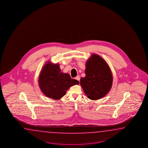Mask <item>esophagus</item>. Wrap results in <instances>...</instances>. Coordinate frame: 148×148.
Returning a JSON list of instances; mask_svg holds the SVG:
<instances>
[{
    "mask_svg": "<svg viewBox=\"0 0 148 148\" xmlns=\"http://www.w3.org/2000/svg\"><path fill=\"white\" fill-rule=\"evenodd\" d=\"M75 79H76V80H77V81H79V80H80V77H79V76H77L76 77H75Z\"/></svg>",
    "mask_w": 148,
    "mask_h": 148,
    "instance_id": "1",
    "label": "esophagus"
}]
</instances>
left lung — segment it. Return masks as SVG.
Here are the masks:
<instances>
[{
    "label": "left lung",
    "instance_id": "left-lung-1",
    "mask_svg": "<svg viewBox=\"0 0 148 148\" xmlns=\"http://www.w3.org/2000/svg\"><path fill=\"white\" fill-rule=\"evenodd\" d=\"M86 76L80 79L82 89L88 98L95 100L105 97L112 88V76L105 60L93 54L86 62Z\"/></svg>",
    "mask_w": 148,
    "mask_h": 148
}]
</instances>
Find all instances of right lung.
<instances>
[{"mask_svg": "<svg viewBox=\"0 0 148 148\" xmlns=\"http://www.w3.org/2000/svg\"><path fill=\"white\" fill-rule=\"evenodd\" d=\"M79 82L71 77L68 73L60 72L59 65L47 62L43 67L39 77V86L47 97L58 100L66 95L71 86Z\"/></svg>", "mask_w": 148, "mask_h": 148, "instance_id": "right-lung-1", "label": "right lung"}]
</instances>
